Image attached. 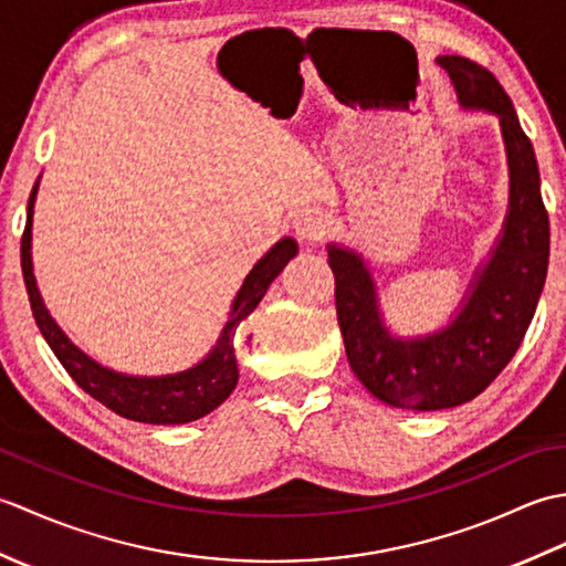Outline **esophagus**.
Wrapping results in <instances>:
<instances>
[{"label": "esophagus", "mask_w": 566, "mask_h": 566, "mask_svg": "<svg viewBox=\"0 0 566 566\" xmlns=\"http://www.w3.org/2000/svg\"><path fill=\"white\" fill-rule=\"evenodd\" d=\"M292 228L298 238L311 243V240H318L323 233H326V216H323V211L316 207H302L298 211H294Z\"/></svg>", "instance_id": "1"}]
</instances>
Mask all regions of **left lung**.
<instances>
[{"instance_id":"obj_1","label":"left lung","mask_w":566,"mask_h":566,"mask_svg":"<svg viewBox=\"0 0 566 566\" xmlns=\"http://www.w3.org/2000/svg\"><path fill=\"white\" fill-rule=\"evenodd\" d=\"M464 112L499 118L509 163V209L489 258L474 270L450 321L423 335H396L384 318L369 264L328 243L335 308L355 377L379 401L406 411H442L482 394L523 343L543 294L549 262V221L539 195L533 143L509 94L482 65L440 55Z\"/></svg>"}]
</instances>
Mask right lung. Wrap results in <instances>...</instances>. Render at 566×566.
<instances>
[{"mask_svg": "<svg viewBox=\"0 0 566 566\" xmlns=\"http://www.w3.org/2000/svg\"><path fill=\"white\" fill-rule=\"evenodd\" d=\"M39 185L41 177L35 179L29 197L27 228H23L21 238V270L23 282H27L33 318L39 323L45 343L51 345V350L60 359V365L67 369V375L75 379L92 399H97L106 408H112L118 416L138 420V423L179 426L207 416L216 406H221L238 384V363L233 353L235 331L240 323L258 308L262 296L268 294L270 284L276 280V274H280L286 268V262L296 255V240H276V243L255 262V268L248 272L243 286H240L233 298L231 311H228L226 326L221 328L219 338H216V345L207 353V357H201L197 365H191L182 371H172V375H126V371L104 367L97 359L80 350V347L67 338L65 331L57 326L51 311L45 308L39 284H35L31 258L33 207L35 195H39Z\"/></svg>", "mask_w": 566, "mask_h": 566, "instance_id": "add662e5", "label": "right lung"}]
</instances>
